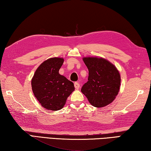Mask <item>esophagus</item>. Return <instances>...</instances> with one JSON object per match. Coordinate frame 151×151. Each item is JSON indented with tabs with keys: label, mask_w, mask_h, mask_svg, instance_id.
Wrapping results in <instances>:
<instances>
[{
	"label": "esophagus",
	"mask_w": 151,
	"mask_h": 151,
	"mask_svg": "<svg viewBox=\"0 0 151 151\" xmlns=\"http://www.w3.org/2000/svg\"><path fill=\"white\" fill-rule=\"evenodd\" d=\"M74 87H75L76 89H77V90H78V89L80 88V83H79L78 82H75V83H74Z\"/></svg>",
	"instance_id": "34e87169"
}]
</instances>
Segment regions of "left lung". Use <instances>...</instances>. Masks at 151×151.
<instances>
[{"mask_svg": "<svg viewBox=\"0 0 151 151\" xmlns=\"http://www.w3.org/2000/svg\"><path fill=\"white\" fill-rule=\"evenodd\" d=\"M83 61L88 69L89 76L88 81L81 88V92L94 107L102 108L110 104L120 90L119 71L103 58L85 57Z\"/></svg>", "mask_w": 151, "mask_h": 151, "instance_id": "8db88e82", "label": "left lung"}]
</instances>
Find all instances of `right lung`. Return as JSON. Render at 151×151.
Listing matches in <instances>:
<instances>
[{
    "instance_id": "right-lung-1",
    "label": "right lung",
    "mask_w": 151,
    "mask_h": 151,
    "mask_svg": "<svg viewBox=\"0 0 151 151\" xmlns=\"http://www.w3.org/2000/svg\"><path fill=\"white\" fill-rule=\"evenodd\" d=\"M63 61L62 58L47 59L38 67L31 80L35 97L47 110H61L75 90L72 81L59 73Z\"/></svg>"
}]
</instances>
